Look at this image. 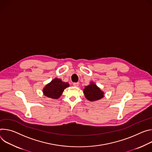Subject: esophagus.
<instances>
[{"label": "esophagus", "instance_id": "obj_1", "mask_svg": "<svg viewBox=\"0 0 152 152\" xmlns=\"http://www.w3.org/2000/svg\"><path fill=\"white\" fill-rule=\"evenodd\" d=\"M73 85L75 87H78L79 86V83H74Z\"/></svg>", "mask_w": 152, "mask_h": 152}]
</instances>
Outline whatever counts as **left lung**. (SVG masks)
<instances>
[{
    "mask_svg": "<svg viewBox=\"0 0 152 152\" xmlns=\"http://www.w3.org/2000/svg\"><path fill=\"white\" fill-rule=\"evenodd\" d=\"M83 93L85 97L91 102L97 101L104 96V92L92 81L83 89Z\"/></svg>",
    "mask_w": 152,
    "mask_h": 152,
    "instance_id": "left-lung-1",
    "label": "left lung"
}]
</instances>
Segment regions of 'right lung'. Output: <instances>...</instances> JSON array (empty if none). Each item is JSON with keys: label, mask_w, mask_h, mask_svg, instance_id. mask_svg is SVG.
<instances>
[{"label": "right lung", "mask_w": 152, "mask_h": 152, "mask_svg": "<svg viewBox=\"0 0 152 152\" xmlns=\"http://www.w3.org/2000/svg\"><path fill=\"white\" fill-rule=\"evenodd\" d=\"M69 86L68 83L62 81L60 78H56L47 84L43 89V94L53 99H58L61 95L64 90Z\"/></svg>", "instance_id": "obj_1"}]
</instances>
